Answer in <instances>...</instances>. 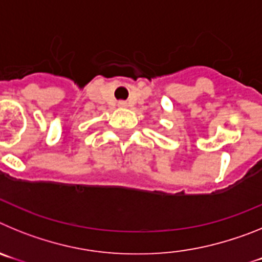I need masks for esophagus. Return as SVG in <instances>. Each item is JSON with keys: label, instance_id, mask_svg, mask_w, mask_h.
Segmentation results:
<instances>
[{"label": "esophagus", "instance_id": "esophagus-1", "mask_svg": "<svg viewBox=\"0 0 262 262\" xmlns=\"http://www.w3.org/2000/svg\"><path fill=\"white\" fill-rule=\"evenodd\" d=\"M118 106H119V107H127V102L126 101H119V102H118Z\"/></svg>", "mask_w": 262, "mask_h": 262}]
</instances>
